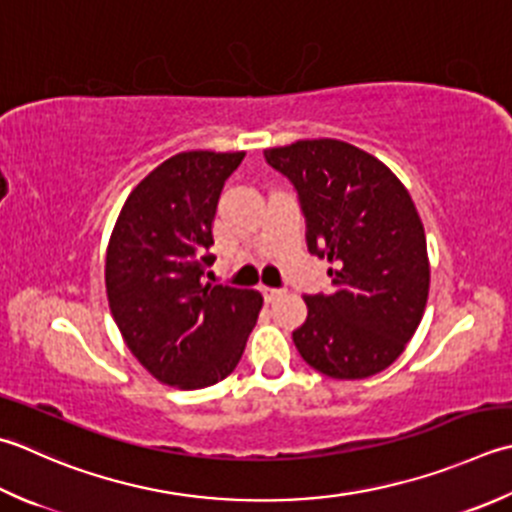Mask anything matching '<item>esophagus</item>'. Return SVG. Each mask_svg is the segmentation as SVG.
I'll return each mask as SVG.
<instances>
[{
	"instance_id": "34e87169",
	"label": "esophagus",
	"mask_w": 512,
	"mask_h": 512,
	"mask_svg": "<svg viewBox=\"0 0 512 512\" xmlns=\"http://www.w3.org/2000/svg\"><path fill=\"white\" fill-rule=\"evenodd\" d=\"M262 293H264V297H266V302H275L277 297H282V295H284V290H282V288H270V286H262Z\"/></svg>"
}]
</instances>
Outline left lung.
<instances>
[{
    "instance_id": "obj_1",
    "label": "left lung",
    "mask_w": 512,
    "mask_h": 512,
    "mask_svg": "<svg viewBox=\"0 0 512 512\" xmlns=\"http://www.w3.org/2000/svg\"><path fill=\"white\" fill-rule=\"evenodd\" d=\"M264 157L297 190L308 250L330 262V295L304 297L299 355L333 379L382 373L415 335L430 286L424 224L406 186L339 139H302Z\"/></svg>"
}]
</instances>
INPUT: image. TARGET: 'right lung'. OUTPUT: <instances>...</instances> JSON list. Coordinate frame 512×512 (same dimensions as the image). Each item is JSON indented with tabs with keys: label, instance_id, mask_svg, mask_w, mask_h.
I'll return each instance as SVG.
<instances>
[{
	"label": "right lung",
	"instance_id": "right-lung-1",
	"mask_svg": "<svg viewBox=\"0 0 512 512\" xmlns=\"http://www.w3.org/2000/svg\"><path fill=\"white\" fill-rule=\"evenodd\" d=\"M246 153L188 150L128 195L106 250V295L130 353L162 384L195 390L233 373L264 297L206 282L213 219Z\"/></svg>",
	"mask_w": 512,
	"mask_h": 512
}]
</instances>
